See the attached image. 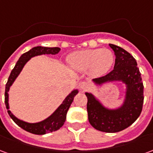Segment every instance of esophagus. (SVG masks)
<instances>
[{
	"label": "esophagus",
	"instance_id": "esophagus-1",
	"mask_svg": "<svg viewBox=\"0 0 153 153\" xmlns=\"http://www.w3.org/2000/svg\"><path fill=\"white\" fill-rule=\"evenodd\" d=\"M79 87L80 91L83 92V91H85V90H87L89 88V84L88 83H86V82H81V83H79Z\"/></svg>",
	"mask_w": 153,
	"mask_h": 153
}]
</instances>
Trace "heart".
Returning <instances> with one entry per match:
<instances>
[{
	"mask_svg": "<svg viewBox=\"0 0 153 153\" xmlns=\"http://www.w3.org/2000/svg\"><path fill=\"white\" fill-rule=\"evenodd\" d=\"M68 62L75 70L89 71L93 76L107 73L115 60L114 54L108 49H88L73 52L68 56Z\"/></svg>",
	"mask_w": 153,
	"mask_h": 153,
	"instance_id": "b5f03b06",
	"label": "heart"
}]
</instances>
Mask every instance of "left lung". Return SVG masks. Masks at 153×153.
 <instances>
[{
    "label": "left lung",
    "instance_id": "left-lung-1",
    "mask_svg": "<svg viewBox=\"0 0 153 153\" xmlns=\"http://www.w3.org/2000/svg\"><path fill=\"white\" fill-rule=\"evenodd\" d=\"M115 56L114 70L106 75L93 79L97 85L120 81L126 86L125 98L116 109H108L92 93H86L87 111L90 125L106 133L121 131L134 123L140 115L143 104V84L136 60L121 47L109 44Z\"/></svg>",
    "mask_w": 153,
    "mask_h": 153
}]
</instances>
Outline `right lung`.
Returning <instances> with one entry per match:
<instances>
[{"label":"right lung","mask_w":153,"mask_h":153,"mask_svg":"<svg viewBox=\"0 0 153 153\" xmlns=\"http://www.w3.org/2000/svg\"><path fill=\"white\" fill-rule=\"evenodd\" d=\"M60 51L59 47H35L32 48L27 52H25L19 57V59L17 61V63L12 70L11 73L9 76L8 81L5 84V103L6 108L8 109V114L10 116V118L17 124V125L25 129L26 131L34 134H46L51 132L56 131L59 128L63 126L64 123L66 119V114L68 110L70 108L71 103L73 102L74 97H75L79 91L77 89L73 90L71 93L65 97L63 102L60 104V106L57 108L53 114L45 119L44 120L38 123H28V122L23 121L17 117H15L13 115L11 111H10V106H9V94L8 92L11 86L13 83L15 82V79L18 77L19 73L21 72L25 65L28 60L31 59L32 57L36 56H40V55H45V54H51V55H56Z\"/></svg>","instance_id":"1"}]
</instances>
